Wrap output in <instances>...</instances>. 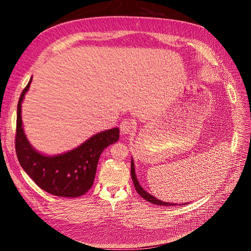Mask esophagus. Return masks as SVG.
I'll return each mask as SVG.
<instances>
[{"instance_id": "34e87169", "label": "esophagus", "mask_w": 251, "mask_h": 251, "mask_svg": "<svg viewBox=\"0 0 251 251\" xmlns=\"http://www.w3.org/2000/svg\"><path fill=\"white\" fill-rule=\"evenodd\" d=\"M133 129H134V124L129 120H124L120 124V130L122 134H129Z\"/></svg>"}]
</instances>
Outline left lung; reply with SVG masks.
I'll use <instances>...</instances> for the list:
<instances>
[{
  "label": "left lung",
  "instance_id": "left-lung-1",
  "mask_svg": "<svg viewBox=\"0 0 251 251\" xmlns=\"http://www.w3.org/2000/svg\"><path fill=\"white\" fill-rule=\"evenodd\" d=\"M131 178H132L133 184H134V187L135 190L137 191V193L142 197L143 200H146L147 201H150L153 204H157V205H161V206H171V205H180V204H176V203H170V202H165L162 201L161 200H157L155 197H153L152 195H151L150 193H148L146 190H144L141 186L140 184L136 178V174H135V168H134V162L133 160H131ZM182 204H187V203H182Z\"/></svg>",
  "mask_w": 251,
  "mask_h": 251
}]
</instances>
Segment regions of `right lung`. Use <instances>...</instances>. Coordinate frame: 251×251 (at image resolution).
Wrapping results in <instances>:
<instances>
[{
  "label": "right lung",
  "mask_w": 251,
  "mask_h": 251,
  "mask_svg": "<svg viewBox=\"0 0 251 251\" xmlns=\"http://www.w3.org/2000/svg\"><path fill=\"white\" fill-rule=\"evenodd\" d=\"M31 80L30 78L21 92L17 105L15 150L18 161L36 185L48 193L62 197L81 196L92 186L100 153L119 139V128L97 133L63 154L49 156L39 153L26 138L21 118V103Z\"/></svg>",
  "instance_id": "1"
}]
</instances>
